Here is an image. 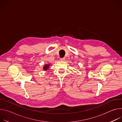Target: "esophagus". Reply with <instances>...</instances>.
Masks as SVG:
<instances>
[{
	"label": "esophagus",
	"mask_w": 122,
	"mask_h": 122,
	"mask_svg": "<svg viewBox=\"0 0 122 122\" xmlns=\"http://www.w3.org/2000/svg\"><path fill=\"white\" fill-rule=\"evenodd\" d=\"M60 60L62 61H64L65 60V58L64 57H63V58H60Z\"/></svg>",
	"instance_id": "obj_1"
}]
</instances>
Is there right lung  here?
<instances>
[{
    "label": "right lung",
    "instance_id": "add662e5",
    "mask_svg": "<svg viewBox=\"0 0 122 122\" xmlns=\"http://www.w3.org/2000/svg\"><path fill=\"white\" fill-rule=\"evenodd\" d=\"M49 66H50L49 65H45V66H44V67H43V68H44V70H47V69L49 68Z\"/></svg>",
    "mask_w": 122,
    "mask_h": 122
}]
</instances>
